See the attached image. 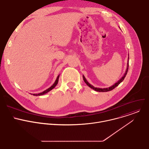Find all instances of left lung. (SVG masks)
<instances>
[{"label": "left lung", "instance_id": "1", "mask_svg": "<svg viewBox=\"0 0 149 149\" xmlns=\"http://www.w3.org/2000/svg\"><path fill=\"white\" fill-rule=\"evenodd\" d=\"M129 57L128 56V61H127V69L125 70V72L124 73V74L123 75V76L121 78V79L120 80H118L116 83H115L114 85H113L112 86L110 87H108V88H97V87H94L93 86H92L91 84H90L88 81L86 79V78H85V77L84 75H82V77H83V79L84 81V82L86 83V84L87 85V86L90 87L91 88L93 89L94 90L96 91H98V92H107V91H111L113 90V89H114L116 87H117L118 85L124 80V79L125 78L127 74V72H128V70H129Z\"/></svg>", "mask_w": 149, "mask_h": 149}]
</instances>
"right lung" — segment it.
I'll list each match as a JSON object with an SVG mask.
<instances>
[{"label":"right lung","instance_id":"right-lung-1","mask_svg":"<svg viewBox=\"0 0 149 149\" xmlns=\"http://www.w3.org/2000/svg\"><path fill=\"white\" fill-rule=\"evenodd\" d=\"M59 78V75H58V76L57 77V78H56V79L55 82L54 83V84L52 85V86L51 87H50L49 88H48L47 90H45L44 91H43L42 93H39V94H32V95H34V96H35H35H38V95L39 96V95H42L45 94L46 93H48L49 91H50L51 90H52V89H54V88L56 87V86L58 84V82Z\"/></svg>","mask_w":149,"mask_h":149}]
</instances>
